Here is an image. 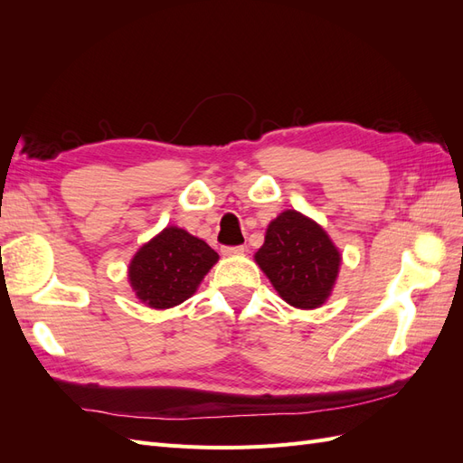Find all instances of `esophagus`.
I'll use <instances>...</instances> for the list:
<instances>
[{"label":"esophagus","instance_id":"1","mask_svg":"<svg viewBox=\"0 0 463 463\" xmlns=\"http://www.w3.org/2000/svg\"><path fill=\"white\" fill-rule=\"evenodd\" d=\"M245 247L243 245H235V247H223L222 253L226 257H237V255H243L245 253Z\"/></svg>","mask_w":463,"mask_h":463}]
</instances>
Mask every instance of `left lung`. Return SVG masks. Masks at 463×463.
<instances>
[{"label": "left lung", "instance_id": "left-lung-1", "mask_svg": "<svg viewBox=\"0 0 463 463\" xmlns=\"http://www.w3.org/2000/svg\"><path fill=\"white\" fill-rule=\"evenodd\" d=\"M255 260L279 298L307 311L322 307L332 296L342 255L315 220L298 210H284L266 228Z\"/></svg>", "mask_w": 463, "mask_h": 463}]
</instances>
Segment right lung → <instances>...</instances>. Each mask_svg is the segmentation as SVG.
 <instances>
[{"mask_svg":"<svg viewBox=\"0 0 463 463\" xmlns=\"http://www.w3.org/2000/svg\"><path fill=\"white\" fill-rule=\"evenodd\" d=\"M218 259L199 237L167 226L133 255L128 278L138 301L150 309H172L199 289Z\"/></svg>","mask_w":463,"mask_h":463,"instance_id":"1","label":"right lung"}]
</instances>
